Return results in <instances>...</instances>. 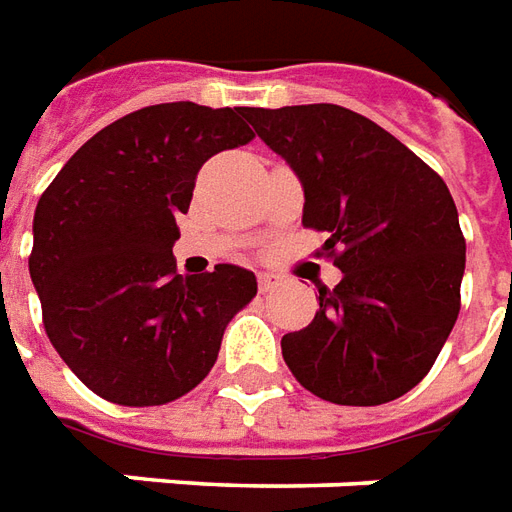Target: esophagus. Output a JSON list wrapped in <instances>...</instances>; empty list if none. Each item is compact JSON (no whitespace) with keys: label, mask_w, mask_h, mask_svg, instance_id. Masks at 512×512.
<instances>
[{"label":"esophagus","mask_w":512,"mask_h":512,"mask_svg":"<svg viewBox=\"0 0 512 512\" xmlns=\"http://www.w3.org/2000/svg\"><path fill=\"white\" fill-rule=\"evenodd\" d=\"M278 284H281V278L275 273H259V289H262V292H273Z\"/></svg>","instance_id":"1"}]
</instances>
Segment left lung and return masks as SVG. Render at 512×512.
Masks as SVG:
<instances>
[{
    "mask_svg": "<svg viewBox=\"0 0 512 512\" xmlns=\"http://www.w3.org/2000/svg\"><path fill=\"white\" fill-rule=\"evenodd\" d=\"M306 192L303 226L325 231L322 253L342 281L320 311L286 333L297 383L336 405H383L436 364L460 311L466 239L447 184L427 162L339 104L245 110Z\"/></svg>",
    "mask_w": 512,
    "mask_h": 512,
    "instance_id": "obj_1",
    "label": "left lung"
}]
</instances>
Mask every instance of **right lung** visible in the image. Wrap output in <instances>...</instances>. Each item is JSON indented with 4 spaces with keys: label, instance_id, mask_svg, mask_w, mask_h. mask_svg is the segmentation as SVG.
<instances>
[{
    "label": "right lung",
    "instance_id": "1",
    "mask_svg": "<svg viewBox=\"0 0 512 512\" xmlns=\"http://www.w3.org/2000/svg\"><path fill=\"white\" fill-rule=\"evenodd\" d=\"M245 107L192 101L129 112L68 159L35 209L30 275L54 350L115 405H165L215 366L226 325L256 297L237 264L179 275L176 217L209 157L248 146Z\"/></svg>",
    "mask_w": 512,
    "mask_h": 512
}]
</instances>
